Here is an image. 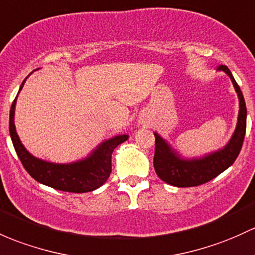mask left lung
Here are the masks:
<instances>
[{"label": "left lung", "mask_w": 255, "mask_h": 255, "mask_svg": "<svg viewBox=\"0 0 255 255\" xmlns=\"http://www.w3.org/2000/svg\"><path fill=\"white\" fill-rule=\"evenodd\" d=\"M218 70H221L230 76L237 92L240 111H238L236 128L225 147L215 152L208 153L201 158L181 157L179 152L168 143V141L154 132L155 152L153 165L158 176L169 185L176 187H193V186L203 185L230 168L240 154L246 135V127H247V108H246L245 98L229 68L226 65H220Z\"/></svg>", "instance_id": "obj_1"}]
</instances>
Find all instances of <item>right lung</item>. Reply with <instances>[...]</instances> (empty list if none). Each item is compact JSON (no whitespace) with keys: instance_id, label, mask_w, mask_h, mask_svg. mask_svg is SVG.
Wrapping results in <instances>:
<instances>
[{"instance_id":"1","label":"right lung","mask_w":255,"mask_h":255,"mask_svg":"<svg viewBox=\"0 0 255 255\" xmlns=\"http://www.w3.org/2000/svg\"><path fill=\"white\" fill-rule=\"evenodd\" d=\"M25 80L21 83L18 94L23 89ZM17 97L13 101L9 112V135L18 158L30 176L42 185L65 192L85 193L101 187L112 172V153L117 146L127 141L128 135H117L106 139L86 158L73 163L59 164L40 159L23 146L15 130L14 111Z\"/></svg>"}]
</instances>
